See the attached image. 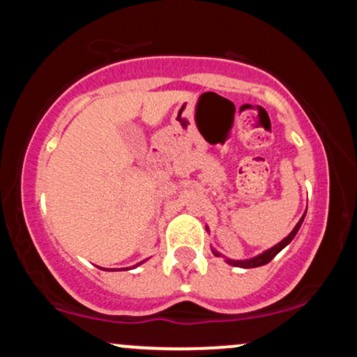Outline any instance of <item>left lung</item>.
Here are the masks:
<instances>
[{
	"label": "left lung",
	"instance_id": "left-lung-1",
	"mask_svg": "<svg viewBox=\"0 0 357 357\" xmlns=\"http://www.w3.org/2000/svg\"><path fill=\"white\" fill-rule=\"evenodd\" d=\"M304 218H305V213H304V216H302V218H301V221H298V223L296 225V228H294V230L290 231V235L287 236V238L282 240L280 243H277L275 247H272L270 250H267V252L260 253V255H258V257L250 258V260H230V258H227V261L230 265H233V267H241V268H255V267H261V265L268 264V261L272 260V258L275 257L282 248H285L287 245H289L290 241L294 240V236L297 235L298 228H301V225H302V221H304ZM213 253H215L216 257H220V253L215 252V250H213Z\"/></svg>",
	"mask_w": 357,
	"mask_h": 357
}]
</instances>
